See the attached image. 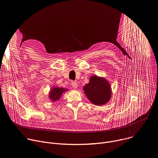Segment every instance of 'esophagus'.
I'll list each match as a JSON object with an SVG mask.
<instances>
[{
  "mask_svg": "<svg viewBox=\"0 0 158 158\" xmlns=\"http://www.w3.org/2000/svg\"><path fill=\"white\" fill-rule=\"evenodd\" d=\"M71 85H72L73 87L74 88V89H76L77 87V82H75V81H72V82H71Z\"/></svg>",
  "mask_w": 158,
  "mask_h": 158,
  "instance_id": "34e87169",
  "label": "esophagus"
}]
</instances>
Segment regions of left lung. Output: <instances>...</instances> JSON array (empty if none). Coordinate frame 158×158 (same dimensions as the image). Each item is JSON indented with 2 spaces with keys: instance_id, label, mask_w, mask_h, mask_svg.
Returning a JSON list of instances; mask_svg holds the SVG:
<instances>
[{
  "instance_id": "left-lung-1",
  "label": "left lung",
  "mask_w": 158,
  "mask_h": 158,
  "mask_svg": "<svg viewBox=\"0 0 158 158\" xmlns=\"http://www.w3.org/2000/svg\"><path fill=\"white\" fill-rule=\"evenodd\" d=\"M83 89L89 100L94 105L105 104L111 98L110 84L106 79L97 76H91Z\"/></svg>"
}]
</instances>
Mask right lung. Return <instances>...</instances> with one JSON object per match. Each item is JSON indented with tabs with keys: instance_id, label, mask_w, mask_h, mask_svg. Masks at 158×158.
Instances as JSON below:
<instances>
[{
	"instance_id": "obj_1",
	"label": "right lung",
	"mask_w": 158,
	"mask_h": 158,
	"mask_svg": "<svg viewBox=\"0 0 158 158\" xmlns=\"http://www.w3.org/2000/svg\"><path fill=\"white\" fill-rule=\"evenodd\" d=\"M67 91V90L64 88L54 87L52 89L51 92L49 93V98L52 101H56L57 100L59 99L63 93Z\"/></svg>"
}]
</instances>
